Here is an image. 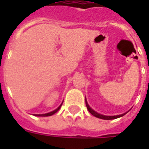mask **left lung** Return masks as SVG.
<instances>
[{
  "label": "left lung",
  "mask_w": 149,
  "mask_h": 149,
  "mask_svg": "<svg viewBox=\"0 0 149 149\" xmlns=\"http://www.w3.org/2000/svg\"><path fill=\"white\" fill-rule=\"evenodd\" d=\"M85 101H86V107H87V110L89 111V112L92 114V115H93L94 117H96V118H100V119H104V120H113V119H116V118H120V117H122V116L125 115L126 113L128 112V111L127 112H125V113H122V114H119V115H114V116H107V115H103V114H101V113H97V111H95L94 110H93V109L91 108V107L89 106L88 103H87V100H86V97H85Z\"/></svg>",
  "instance_id": "obj_1"
}]
</instances>
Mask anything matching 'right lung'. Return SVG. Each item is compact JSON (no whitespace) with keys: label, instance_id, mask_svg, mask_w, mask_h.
I'll return each mask as SVG.
<instances>
[{"label":"right lung","instance_id":"obj_1","mask_svg":"<svg viewBox=\"0 0 149 149\" xmlns=\"http://www.w3.org/2000/svg\"><path fill=\"white\" fill-rule=\"evenodd\" d=\"M63 101L62 102V104H61L60 105H59V106H58V107H57V108L56 109V110H54V111H51V112H49V113H42V114H34V115L37 116V117H48V116H52V114H54V113H56V112H57V111H58V110L60 109V107H61V106H62V104H63Z\"/></svg>","mask_w":149,"mask_h":149}]
</instances>
